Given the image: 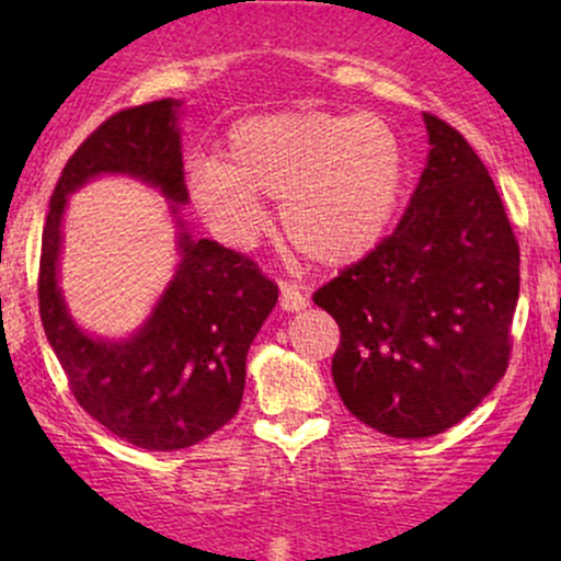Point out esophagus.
Returning <instances> with one entry per match:
<instances>
[{
    "label": "esophagus",
    "mask_w": 561,
    "mask_h": 561,
    "mask_svg": "<svg viewBox=\"0 0 561 561\" xmlns=\"http://www.w3.org/2000/svg\"><path fill=\"white\" fill-rule=\"evenodd\" d=\"M279 289H282V295H279L282 311L295 313V311H302V308L308 306L306 295H302L295 285H289V282H279Z\"/></svg>",
    "instance_id": "esophagus-1"
}]
</instances>
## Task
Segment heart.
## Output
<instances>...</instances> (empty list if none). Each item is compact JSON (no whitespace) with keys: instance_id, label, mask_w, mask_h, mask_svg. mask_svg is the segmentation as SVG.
Listing matches in <instances>:
<instances>
[{"instance_id":"1","label":"heart","mask_w":561,"mask_h":561,"mask_svg":"<svg viewBox=\"0 0 561 561\" xmlns=\"http://www.w3.org/2000/svg\"><path fill=\"white\" fill-rule=\"evenodd\" d=\"M405 156L377 115L285 111L244 118L221 158L190 173L192 203L229 244L244 248L282 197L287 242L321 266H345L382 240L403 195Z\"/></svg>"}]
</instances>
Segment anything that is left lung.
Instances as JSON below:
<instances>
[{"label": "left lung", "mask_w": 561, "mask_h": 561, "mask_svg": "<svg viewBox=\"0 0 561 561\" xmlns=\"http://www.w3.org/2000/svg\"><path fill=\"white\" fill-rule=\"evenodd\" d=\"M430 156L390 237L313 293L340 327L332 377L390 437L461 422L506 375L519 244L478 152L424 113Z\"/></svg>", "instance_id": "8db88e82"}]
</instances>
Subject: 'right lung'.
Wrapping results in <instances>:
<instances>
[{
  "label": "right lung",
  "instance_id": "right-lung-1",
  "mask_svg": "<svg viewBox=\"0 0 561 561\" xmlns=\"http://www.w3.org/2000/svg\"><path fill=\"white\" fill-rule=\"evenodd\" d=\"M176 111L179 100L128 107L81 141L49 199L38 263V313L70 392L102 427L147 450L195 446L237 414L250 343L279 298L259 263L218 242L192 240L179 218L182 263L137 334L113 343L70 319L57 287L68 195L100 173H128L186 203Z\"/></svg>",
  "mask_w": 561,
  "mask_h": 561
}]
</instances>
